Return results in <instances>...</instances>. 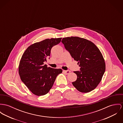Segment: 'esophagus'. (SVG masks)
<instances>
[{
    "mask_svg": "<svg viewBox=\"0 0 123 123\" xmlns=\"http://www.w3.org/2000/svg\"><path fill=\"white\" fill-rule=\"evenodd\" d=\"M63 72L66 74H69L70 73V71L69 70H66V71H63Z\"/></svg>",
    "mask_w": 123,
    "mask_h": 123,
    "instance_id": "esophagus-1",
    "label": "esophagus"
}]
</instances>
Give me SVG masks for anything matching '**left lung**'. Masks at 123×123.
Listing matches in <instances>:
<instances>
[{"mask_svg": "<svg viewBox=\"0 0 123 123\" xmlns=\"http://www.w3.org/2000/svg\"><path fill=\"white\" fill-rule=\"evenodd\" d=\"M61 42L80 67V71L74 72L77 79L73 85L82 93L95 89L105 71L104 59L100 50L92 42L79 37L63 38Z\"/></svg>", "mask_w": 123, "mask_h": 123, "instance_id": "1", "label": "left lung"}]
</instances>
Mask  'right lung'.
<instances>
[{"mask_svg":"<svg viewBox=\"0 0 123 123\" xmlns=\"http://www.w3.org/2000/svg\"><path fill=\"white\" fill-rule=\"evenodd\" d=\"M62 38L47 39L29 46L23 53L19 67L21 81L29 90L37 96L49 92L61 69L48 67L43 63L49 58L52 47L58 44Z\"/></svg>","mask_w":123,"mask_h":123,"instance_id":"1","label":"right lung"}]
</instances>
